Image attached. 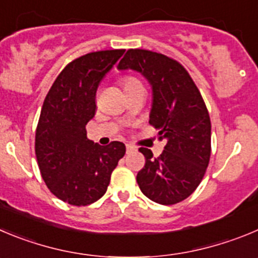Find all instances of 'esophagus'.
I'll list each match as a JSON object with an SVG mask.
<instances>
[{
	"label": "esophagus",
	"mask_w": 258,
	"mask_h": 258,
	"mask_svg": "<svg viewBox=\"0 0 258 258\" xmlns=\"http://www.w3.org/2000/svg\"><path fill=\"white\" fill-rule=\"evenodd\" d=\"M134 151V147L132 146H126V153H132Z\"/></svg>",
	"instance_id": "1"
}]
</instances>
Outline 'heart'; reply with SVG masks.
Here are the masks:
<instances>
[{"label": "heart", "mask_w": 258, "mask_h": 258, "mask_svg": "<svg viewBox=\"0 0 258 258\" xmlns=\"http://www.w3.org/2000/svg\"><path fill=\"white\" fill-rule=\"evenodd\" d=\"M119 82L122 88H124V92L131 91V89L137 88V87H142L141 82L133 75H122V77L119 78Z\"/></svg>", "instance_id": "obj_1"}]
</instances>
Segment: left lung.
I'll return each mask as SVG.
<instances>
[{
    "label": "left lung",
    "instance_id": "obj_1",
    "mask_svg": "<svg viewBox=\"0 0 258 258\" xmlns=\"http://www.w3.org/2000/svg\"><path fill=\"white\" fill-rule=\"evenodd\" d=\"M117 68L137 70L151 83L150 124L158 131V141L166 142L158 157L139 148L146 164L137 183L153 202H181L200 185L211 156V121L200 89L180 62L158 52L127 49Z\"/></svg>",
    "mask_w": 258,
    "mask_h": 258
}]
</instances>
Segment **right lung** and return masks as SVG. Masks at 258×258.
<instances>
[{
  "instance_id": "right-lung-1",
  "label": "right lung",
  "mask_w": 258,
  "mask_h": 258,
  "mask_svg": "<svg viewBox=\"0 0 258 258\" xmlns=\"http://www.w3.org/2000/svg\"><path fill=\"white\" fill-rule=\"evenodd\" d=\"M125 49H106L69 62L49 88L35 129V156L44 183L58 200L87 206L107 190L125 145L100 146L87 138L86 125L96 113L101 79Z\"/></svg>"
}]
</instances>
